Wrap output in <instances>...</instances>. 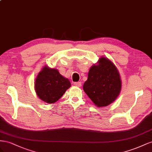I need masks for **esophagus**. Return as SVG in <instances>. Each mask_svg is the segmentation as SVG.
<instances>
[{
    "label": "esophagus",
    "instance_id": "esophagus-1",
    "mask_svg": "<svg viewBox=\"0 0 152 152\" xmlns=\"http://www.w3.org/2000/svg\"><path fill=\"white\" fill-rule=\"evenodd\" d=\"M74 85H75L76 86H78V87H80V86H81V83L80 81L75 82V83H74Z\"/></svg>",
    "mask_w": 152,
    "mask_h": 152
}]
</instances>
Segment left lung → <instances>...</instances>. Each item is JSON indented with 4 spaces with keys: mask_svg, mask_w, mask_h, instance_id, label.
I'll return each instance as SVG.
<instances>
[{
    "mask_svg": "<svg viewBox=\"0 0 152 152\" xmlns=\"http://www.w3.org/2000/svg\"><path fill=\"white\" fill-rule=\"evenodd\" d=\"M122 83L119 72L110 60L102 57L98 65L90 69L88 79L83 85L86 94L97 107L107 106L120 92Z\"/></svg>",
    "mask_w": 152,
    "mask_h": 152,
    "instance_id": "left-lung-1",
    "label": "left lung"
}]
</instances>
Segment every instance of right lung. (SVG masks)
Returning a JSON list of instances; mask_svg holds the SVG:
<instances>
[{"label":"right lung","instance_id":"obj_1","mask_svg":"<svg viewBox=\"0 0 152 152\" xmlns=\"http://www.w3.org/2000/svg\"><path fill=\"white\" fill-rule=\"evenodd\" d=\"M70 86V81L60 75L58 70L47 66L38 74L35 81L37 96L50 104L57 102Z\"/></svg>","mask_w":152,"mask_h":152}]
</instances>
